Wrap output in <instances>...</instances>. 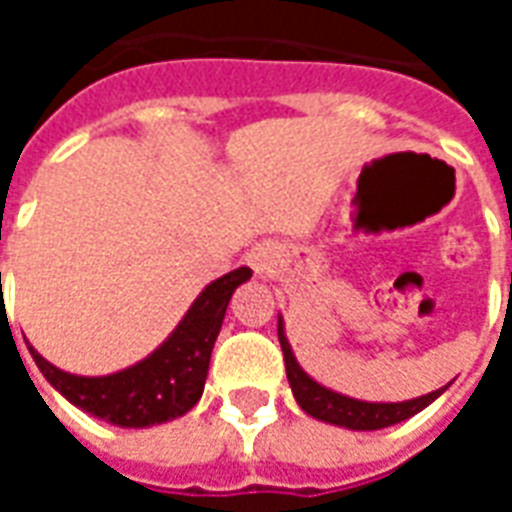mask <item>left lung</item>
Returning <instances> with one entry per match:
<instances>
[{
    "mask_svg": "<svg viewBox=\"0 0 512 512\" xmlns=\"http://www.w3.org/2000/svg\"><path fill=\"white\" fill-rule=\"evenodd\" d=\"M279 345H282V356H285V370H288L290 389H293V397L310 417L323 419V422H332V425H340V428L351 430H378L389 428V425H397L403 419L414 417L417 411H422L425 406H430L436 397L444 392V389H436L430 395L414 397V400H403V403H365V400H354V397H345L340 392H332L326 389L318 381H312L304 370L296 362V356L290 351L288 337H285V326H282V318H279Z\"/></svg>",
    "mask_w": 512,
    "mask_h": 512,
    "instance_id": "obj_1",
    "label": "left lung"
}]
</instances>
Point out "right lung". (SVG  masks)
<instances>
[{
	"mask_svg": "<svg viewBox=\"0 0 512 512\" xmlns=\"http://www.w3.org/2000/svg\"><path fill=\"white\" fill-rule=\"evenodd\" d=\"M252 277L249 268H235L211 282L191 304L178 329L139 365L101 378L71 376L49 365L29 345V354L60 395L87 414L120 428H150L183 417L202 397L211 351L233 290Z\"/></svg>",
	"mask_w": 512,
	"mask_h": 512,
	"instance_id": "1",
	"label": "right lung"
}]
</instances>
